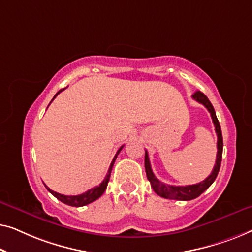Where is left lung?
I'll list each match as a JSON object with an SVG mask.
<instances>
[{
  "instance_id": "left-lung-1",
  "label": "left lung",
  "mask_w": 252,
  "mask_h": 252,
  "mask_svg": "<svg viewBox=\"0 0 252 252\" xmlns=\"http://www.w3.org/2000/svg\"><path fill=\"white\" fill-rule=\"evenodd\" d=\"M193 99L200 102L204 106L205 108L208 109L209 113H210L212 122L215 125V130L216 133H217V157H216V164L214 166V170H212L211 175L208 176L203 182L194 184V185H187V186H172L168 185V184H164L158 180L157 177L154 176L153 171H152L150 158H148V153L147 151H145V170H146V176L147 179L150 180L152 189L158 195L164 198H170V200H178V201H189L194 200L197 196H200L202 193L204 192L205 189H208L209 187L211 186V184L215 182L216 177H217L219 169H220L221 164V158H222V134H221V129L220 125H219V121L216 116V112L214 109V106L211 105L210 100H209L207 95H205L203 92L196 91L195 94H193Z\"/></svg>"
}]
</instances>
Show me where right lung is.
I'll list each match as a JSON object with an SVG mask.
<instances>
[{
    "label": "right lung",
    "mask_w": 252,
    "mask_h": 252,
    "mask_svg": "<svg viewBox=\"0 0 252 252\" xmlns=\"http://www.w3.org/2000/svg\"><path fill=\"white\" fill-rule=\"evenodd\" d=\"M65 89H66V88H63V89L59 90L58 92H57L55 97L52 98V100H54V99L57 97V95H58V94H60V92H62L63 90H65ZM52 100L50 101V104L52 102ZM122 148H123V146L120 147V150H119L118 152H116L115 157H114V158H113L111 165H109V169H108L107 175H106L105 179L102 180V183L99 184V186H95V187H94V189L87 190L86 193L80 194V195H72V196H68V195H63V194H59V193H57V192H54V190H51L50 189H49L48 186H45V187H47V189H48L49 192H50L55 197L58 198L59 201H62L63 203H65V204H67V205H70V207H83V205H87V204L91 203V202L98 200V198L100 197V196L102 195V194H104L106 187H107V184H108V182H109V178H111V172H112L113 165H114V162H115V160H116V158H118V155H119L120 152H121Z\"/></svg>",
    "instance_id": "1"
}]
</instances>
